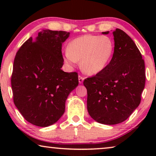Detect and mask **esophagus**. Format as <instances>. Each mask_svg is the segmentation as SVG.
I'll return each instance as SVG.
<instances>
[{
  "instance_id": "1",
  "label": "esophagus",
  "mask_w": 156,
  "mask_h": 156,
  "mask_svg": "<svg viewBox=\"0 0 156 156\" xmlns=\"http://www.w3.org/2000/svg\"><path fill=\"white\" fill-rule=\"evenodd\" d=\"M84 77H82V76H79V82H80V84H82L83 82H84Z\"/></svg>"
}]
</instances>
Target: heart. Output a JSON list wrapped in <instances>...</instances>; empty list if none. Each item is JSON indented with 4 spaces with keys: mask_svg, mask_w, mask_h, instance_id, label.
Listing matches in <instances>:
<instances>
[{
    "mask_svg": "<svg viewBox=\"0 0 156 156\" xmlns=\"http://www.w3.org/2000/svg\"><path fill=\"white\" fill-rule=\"evenodd\" d=\"M114 52V43L108 36L85 35L69 42L64 59L70 66L80 60L82 72L94 75L105 69Z\"/></svg>",
    "mask_w": 156,
    "mask_h": 156,
    "instance_id": "b5f03b06",
    "label": "heart"
}]
</instances>
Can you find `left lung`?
Returning <instances> with one entry per match:
<instances>
[{
    "instance_id": "8db88e82",
    "label": "left lung",
    "mask_w": 156,
    "mask_h": 156,
    "mask_svg": "<svg viewBox=\"0 0 156 156\" xmlns=\"http://www.w3.org/2000/svg\"><path fill=\"white\" fill-rule=\"evenodd\" d=\"M113 35L112 60L103 71L83 83L87 90L89 114L106 125L120 123L131 116L140 104L146 82L144 60L135 42L121 29L116 28Z\"/></svg>"
}]
</instances>
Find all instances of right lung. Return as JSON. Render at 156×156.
<instances>
[{
    "instance_id": "1",
    "label": "right lung",
    "mask_w": 156,
    "mask_h": 156,
    "mask_svg": "<svg viewBox=\"0 0 156 156\" xmlns=\"http://www.w3.org/2000/svg\"><path fill=\"white\" fill-rule=\"evenodd\" d=\"M69 33L46 29L17 52L11 76L13 101L25 120L40 127L56 123L68 96L79 84L76 72H65L62 44Z\"/></svg>"
}]
</instances>
